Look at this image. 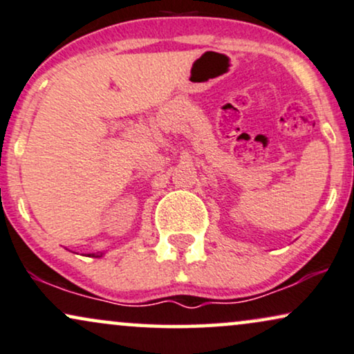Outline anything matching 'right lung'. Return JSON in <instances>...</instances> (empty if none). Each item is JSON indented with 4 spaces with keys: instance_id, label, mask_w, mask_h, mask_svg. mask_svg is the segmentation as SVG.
Returning <instances> with one entry per match:
<instances>
[{
    "instance_id": "obj_1",
    "label": "right lung",
    "mask_w": 354,
    "mask_h": 354,
    "mask_svg": "<svg viewBox=\"0 0 354 354\" xmlns=\"http://www.w3.org/2000/svg\"><path fill=\"white\" fill-rule=\"evenodd\" d=\"M93 257H95V254H93ZM101 257V254H96V258H100Z\"/></svg>"
}]
</instances>
